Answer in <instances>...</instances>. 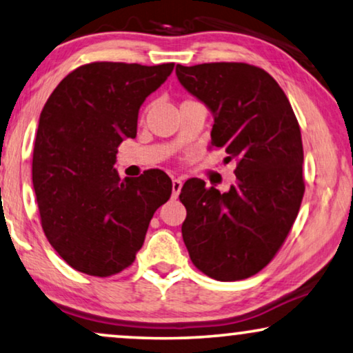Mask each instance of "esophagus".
I'll return each instance as SVG.
<instances>
[{
    "mask_svg": "<svg viewBox=\"0 0 353 353\" xmlns=\"http://www.w3.org/2000/svg\"><path fill=\"white\" fill-rule=\"evenodd\" d=\"M181 186H183V181L180 180V178H173V180H172V194H173V197H176L178 194L181 192Z\"/></svg>",
    "mask_w": 353,
    "mask_h": 353,
    "instance_id": "1",
    "label": "esophagus"
}]
</instances>
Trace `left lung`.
<instances>
[{"label":"left lung","mask_w":353,"mask_h":353,"mask_svg":"<svg viewBox=\"0 0 353 353\" xmlns=\"http://www.w3.org/2000/svg\"><path fill=\"white\" fill-rule=\"evenodd\" d=\"M185 89L212 110V146L236 159L229 192L188 180L183 240L192 264L219 282L264 269L288 237L304 196L303 140L294 111L268 71L242 62L176 65Z\"/></svg>","instance_id":"8db88e82"}]
</instances>
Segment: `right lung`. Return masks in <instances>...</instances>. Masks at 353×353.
<instances>
[{
    "label": "right lung",
    "mask_w": 353,
    "mask_h": 353,
    "mask_svg": "<svg viewBox=\"0 0 353 353\" xmlns=\"http://www.w3.org/2000/svg\"><path fill=\"white\" fill-rule=\"evenodd\" d=\"M175 63L92 62L66 74L46 101L33 148L43 231L65 263L111 277L135 261L152 214L172 196L159 168L121 180L117 148L135 139L139 110Z\"/></svg>",
    "instance_id": "obj_1"
}]
</instances>
